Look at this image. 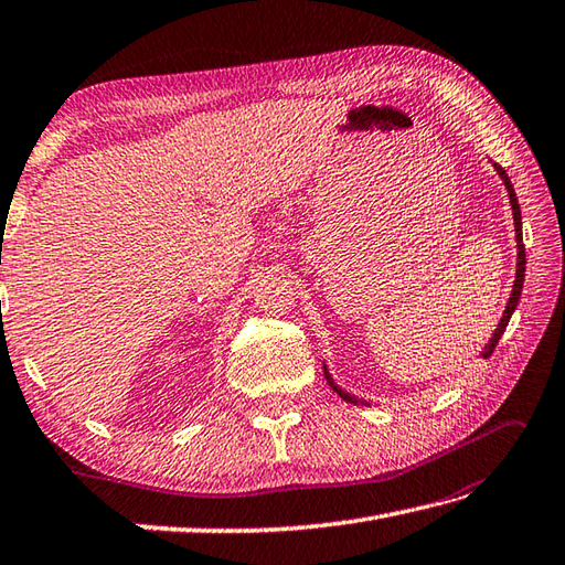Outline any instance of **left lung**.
<instances>
[{
    "mask_svg": "<svg viewBox=\"0 0 565 565\" xmlns=\"http://www.w3.org/2000/svg\"><path fill=\"white\" fill-rule=\"evenodd\" d=\"M492 166H494V170H498V175L502 178L504 188H508V194H510L512 216H514V234H516V236H514V238H516V275H514V285H512V295H510V299H508V307H504L502 319H500L498 329H494L492 339L486 343V351H482V359H488V355L494 351V347H498V341L502 339L504 329H508V324H510L512 312L516 309V305H520V295H522V287H524V268H526V253H524V241H522V212H520V202H516V194H514V188H512V182H510V178H508V172H504L498 163H492ZM324 377H327V383L331 385L333 393H337L341 399L351 402V405H359V402H363V399H359V397H353L351 393H343V390H341L337 383H333V377L329 375L327 365H324ZM363 405H365V402H363Z\"/></svg>",
    "mask_w": 565,
    "mask_h": 565,
    "instance_id": "8db88e82",
    "label": "left lung"
}]
</instances>
